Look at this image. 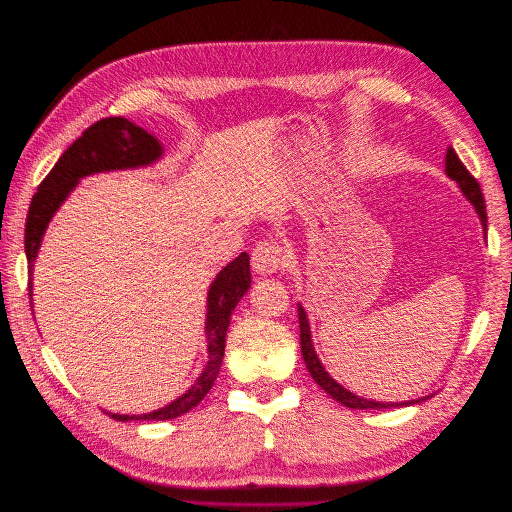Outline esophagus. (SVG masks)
I'll return each mask as SVG.
<instances>
[{
	"label": "esophagus",
	"mask_w": 512,
	"mask_h": 512,
	"mask_svg": "<svg viewBox=\"0 0 512 512\" xmlns=\"http://www.w3.org/2000/svg\"><path fill=\"white\" fill-rule=\"evenodd\" d=\"M284 250L280 243L275 241H262L254 247L252 252V267L258 273H273L284 265Z\"/></svg>",
	"instance_id": "34e87169"
}]
</instances>
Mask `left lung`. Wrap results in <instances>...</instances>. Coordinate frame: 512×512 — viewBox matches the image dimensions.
<instances>
[{"mask_svg":"<svg viewBox=\"0 0 512 512\" xmlns=\"http://www.w3.org/2000/svg\"><path fill=\"white\" fill-rule=\"evenodd\" d=\"M446 174L452 178V181L459 183V187L463 189L467 200L474 204V209H476L480 222H482V228L487 230L485 198H482L480 185H478L476 178L469 174V170L461 163V159L457 157V153H454L452 148H448V153H446ZM299 331H301V334H299L301 355H303V362H306V366H308L310 377L316 381V385H321V388L331 398H336L338 403H342L344 407H351V409H390V407H400V405L407 407V405H413V403H420V400H426V398H420V400H411V403H400L398 405V403H375V400H366V398H359V396L351 394L349 390H344L340 383H336L334 379H331L327 375V370L321 366L319 357H316L314 347H312L310 325H308V319H306V312H303L301 306H299Z\"/></svg>","mask_w":512,"mask_h":512,"instance_id":"left-lung-1","label":"left lung"}]
</instances>
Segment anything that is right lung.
<instances>
[{"mask_svg":"<svg viewBox=\"0 0 512 512\" xmlns=\"http://www.w3.org/2000/svg\"><path fill=\"white\" fill-rule=\"evenodd\" d=\"M161 157V144L142 127H135L127 118H103L96 120L81 137L64 150V155L53 165V170L40 183L34 193L30 211L25 219V256L27 273L32 278V267L38 254L40 241L51 222L53 213L64 198L77 185L79 178L94 172L137 168L157 161ZM252 284L250 256L245 252L234 258L228 267L219 271L209 290V312H206V338H209V364L202 370L198 381L176 398L168 407L144 413V416H118L109 413L118 422L127 420H172L191 411L200 400L209 394L224 362L226 331L230 325V314L237 308L239 299ZM32 290V286H30Z\"/></svg>","mask_w":512,"mask_h":512,"instance_id":"obj_1","label":"right lung"}]
</instances>
